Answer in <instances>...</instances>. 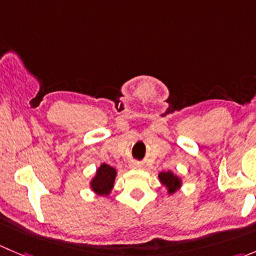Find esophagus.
I'll return each mask as SVG.
<instances>
[{"label":"esophagus","instance_id":"34e87169","mask_svg":"<svg viewBox=\"0 0 256 256\" xmlns=\"http://www.w3.org/2000/svg\"><path fill=\"white\" fill-rule=\"evenodd\" d=\"M134 167H135V164H134Z\"/></svg>","mask_w":256,"mask_h":256}]
</instances>
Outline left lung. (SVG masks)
<instances>
[{
    "label": "left lung",
    "mask_w": 256,
    "mask_h": 256,
    "mask_svg": "<svg viewBox=\"0 0 256 256\" xmlns=\"http://www.w3.org/2000/svg\"><path fill=\"white\" fill-rule=\"evenodd\" d=\"M160 180L166 187H168V192L174 193L180 187V180L177 176H174L172 172H162L158 174Z\"/></svg>",
    "instance_id": "obj_1"
}]
</instances>
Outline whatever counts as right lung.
<instances>
[{
  "mask_svg": "<svg viewBox=\"0 0 256 256\" xmlns=\"http://www.w3.org/2000/svg\"><path fill=\"white\" fill-rule=\"evenodd\" d=\"M116 171L109 164H102L96 171V176L92 180V188L98 194H109L115 180Z\"/></svg>",
  "mask_w": 256,
  "mask_h": 256,
  "instance_id": "add662e5",
  "label": "right lung"
}]
</instances>
